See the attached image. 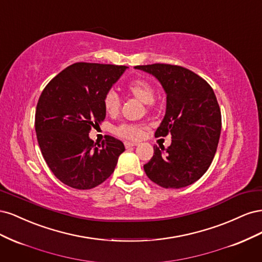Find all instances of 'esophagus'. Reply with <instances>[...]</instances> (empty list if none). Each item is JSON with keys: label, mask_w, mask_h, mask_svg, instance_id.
<instances>
[{"label": "esophagus", "mask_w": 262, "mask_h": 262, "mask_svg": "<svg viewBox=\"0 0 262 262\" xmlns=\"http://www.w3.org/2000/svg\"><path fill=\"white\" fill-rule=\"evenodd\" d=\"M136 145H138V144L134 143V142H124V146H125L126 148L132 147V146H136Z\"/></svg>", "instance_id": "34e87169"}]
</instances>
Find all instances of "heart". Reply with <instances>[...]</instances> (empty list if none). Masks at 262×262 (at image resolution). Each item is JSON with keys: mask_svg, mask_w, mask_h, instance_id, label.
Segmentation results:
<instances>
[{"mask_svg": "<svg viewBox=\"0 0 262 262\" xmlns=\"http://www.w3.org/2000/svg\"><path fill=\"white\" fill-rule=\"evenodd\" d=\"M126 91H128L134 97L141 100L145 104H149L155 98V87L152 83L144 80V78H134L126 84ZM104 108L106 113L115 116L120 112L121 101L118 94L114 91H108L104 96ZM147 130V125L143 123H121L116 126L114 132L116 136L124 140L137 141L143 138L145 131Z\"/></svg>", "mask_w": 262, "mask_h": 262, "instance_id": "obj_1", "label": "heart"}]
</instances>
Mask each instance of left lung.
Returning <instances> with one entry per match:
<instances>
[{"label": "left lung", "instance_id": "left-lung-1", "mask_svg": "<svg viewBox=\"0 0 262 262\" xmlns=\"http://www.w3.org/2000/svg\"><path fill=\"white\" fill-rule=\"evenodd\" d=\"M136 69L153 74L167 94L166 115L155 137L171 136V144L154 146L144 165L146 176L158 186L179 189L193 184L208 170L215 155L222 117L210 84L184 67L155 63Z\"/></svg>", "mask_w": 262, "mask_h": 262}]
</instances>
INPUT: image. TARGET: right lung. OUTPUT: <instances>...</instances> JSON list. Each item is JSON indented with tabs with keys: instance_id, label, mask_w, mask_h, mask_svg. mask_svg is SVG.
Masks as SVG:
<instances>
[{
	"instance_id": "add662e5",
	"label": "right lung",
	"mask_w": 262,
	"mask_h": 262,
	"mask_svg": "<svg viewBox=\"0 0 262 262\" xmlns=\"http://www.w3.org/2000/svg\"><path fill=\"white\" fill-rule=\"evenodd\" d=\"M125 66L77 62L47 84L39 97L35 129L47 165L63 184L87 190L114 172L124 152L120 140L107 136L95 144L89 133L105 120L104 96Z\"/></svg>"
}]
</instances>
